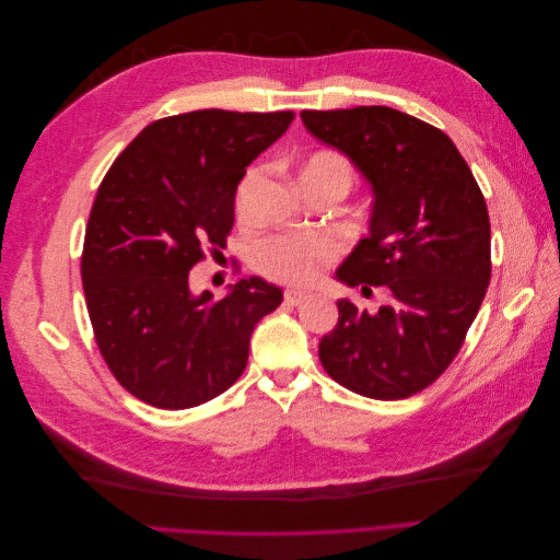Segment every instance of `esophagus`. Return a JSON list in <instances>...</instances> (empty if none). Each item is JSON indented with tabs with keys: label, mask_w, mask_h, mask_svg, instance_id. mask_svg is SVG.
Returning a JSON list of instances; mask_svg holds the SVG:
<instances>
[{
	"label": "esophagus",
	"mask_w": 560,
	"mask_h": 560,
	"mask_svg": "<svg viewBox=\"0 0 560 560\" xmlns=\"http://www.w3.org/2000/svg\"><path fill=\"white\" fill-rule=\"evenodd\" d=\"M308 296H311V294H306V292L287 290V292H284V303H287V306H299V303H303Z\"/></svg>",
	"instance_id": "1"
}]
</instances>
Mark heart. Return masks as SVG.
I'll use <instances>...</instances> for the list:
<instances>
[{"instance_id":"1","label":"heart","mask_w":560,"mask_h":560,"mask_svg":"<svg viewBox=\"0 0 560 560\" xmlns=\"http://www.w3.org/2000/svg\"><path fill=\"white\" fill-rule=\"evenodd\" d=\"M259 171H249L238 189V208L243 210V202L259 179ZM299 179L303 189H313V186H327V189H338L348 194L352 189L358 173H354L352 163L338 154V151H317L306 163H303ZM338 254V245L329 235H273V238L264 241L254 249V264L261 273L270 280L287 282V284H311L317 280L319 270L329 266Z\"/></svg>"}]
</instances>
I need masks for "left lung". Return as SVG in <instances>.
Listing matches in <instances>:
<instances>
[{
	"label": "left lung",
	"mask_w": 560,
	"mask_h": 560,
	"mask_svg": "<svg viewBox=\"0 0 560 560\" xmlns=\"http://www.w3.org/2000/svg\"><path fill=\"white\" fill-rule=\"evenodd\" d=\"M301 118L358 165L376 196L369 235L336 278L362 292L385 284L393 294L378 313L336 301L338 322L319 341V362L362 397H411L448 369L486 296L483 194L448 135L416 116L374 105L306 109Z\"/></svg>",
	"instance_id": "1"
}]
</instances>
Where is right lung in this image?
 Wrapping results in <instances>:
<instances>
[{
  "mask_svg": "<svg viewBox=\"0 0 560 560\" xmlns=\"http://www.w3.org/2000/svg\"><path fill=\"white\" fill-rule=\"evenodd\" d=\"M292 121L294 112L167 116L112 163L89 217L81 280L100 354L132 397L179 411L241 378L249 336L282 290L254 276L212 301L191 294L189 270L206 247L226 245L247 165Z\"/></svg>",
  "mask_w": 560,
  "mask_h": 560,
  "instance_id": "add662e5",
  "label": "right lung"
}]
</instances>
